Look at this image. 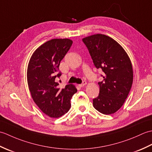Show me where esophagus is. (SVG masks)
Instances as JSON below:
<instances>
[{"label":"esophagus","instance_id":"esophagus-1","mask_svg":"<svg viewBox=\"0 0 152 152\" xmlns=\"http://www.w3.org/2000/svg\"><path fill=\"white\" fill-rule=\"evenodd\" d=\"M86 84H87V82H86V81H83V82L81 83V84H80V85H79V86H80V87H81V88H82V87H83L84 86H86Z\"/></svg>","mask_w":152,"mask_h":152}]
</instances>
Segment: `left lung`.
Returning a JSON list of instances; mask_svg holds the SVG:
<instances>
[{
	"instance_id": "obj_1",
	"label": "left lung",
	"mask_w": 152,
	"mask_h": 152,
	"mask_svg": "<svg viewBox=\"0 0 152 152\" xmlns=\"http://www.w3.org/2000/svg\"><path fill=\"white\" fill-rule=\"evenodd\" d=\"M82 41L95 67L104 72L103 80L98 83L99 95L93 99V106L103 114H114L124 104L131 88L133 71L131 60L117 42L104 34H93Z\"/></svg>"
}]
</instances>
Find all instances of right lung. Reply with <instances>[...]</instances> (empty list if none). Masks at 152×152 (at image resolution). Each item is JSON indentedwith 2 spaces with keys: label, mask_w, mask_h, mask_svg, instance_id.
<instances>
[{
  "label": "right lung",
  "mask_w": 152,
  "mask_h": 152,
  "mask_svg": "<svg viewBox=\"0 0 152 152\" xmlns=\"http://www.w3.org/2000/svg\"><path fill=\"white\" fill-rule=\"evenodd\" d=\"M72 41L52 39L35 50L27 68V83L34 102L42 112L50 118H57L69 110L70 99L77 92L75 86L67 84L61 89L57 80L61 61L69 50Z\"/></svg>",
  "instance_id": "right-lung-1"
}]
</instances>
